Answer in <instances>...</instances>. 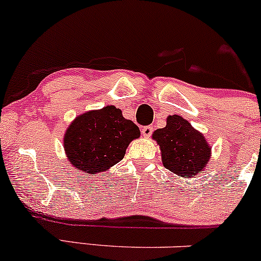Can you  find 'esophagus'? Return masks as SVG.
I'll return each mask as SVG.
<instances>
[{
  "label": "esophagus",
  "instance_id": "obj_1",
  "mask_svg": "<svg viewBox=\"0 0 261 261\" xmlns=\"http://www.w3.org/2000/svg\"><path fill=\"white\" fill-rule=\"evenodd\" d=\"M141 133H143L144 137L149 138L151 134L153 133V127L152 125H145V127H143V129H141Z\"/></svg>",
  "mask_w": 261,
  "mask_h": 261
}]
</instances>
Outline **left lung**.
<instances>
[{
  "instance_id": "left-lung-1",
  "label": "left lung",
  "mask_w": 261,
  "mask_h": 261,
  "mask_svg": "<svg viewBox=\"0 0 261 261\" xmlns=\"http://www.w3.org/2000/svg\"><path fill=\"white\" fill-rule=\"evenodd\" d=\"M161 147L165 168L182 178L202 172L211 157V147L204 137L181 116L167 118V125L153 133Z\"/></svg>"
}]
</instances>
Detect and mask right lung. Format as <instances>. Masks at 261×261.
Listing matches in <instances>:
<instances>
[{"label": "right lung", "mask_w": 261, "mask_h": 261, "mask_svg": "<svg viewBox=\"0 0 261 261\" xmlns=\"http://www.w3.org/2000/svg\"><path fill=\"white\" fill-rule=\"evenodd\" d=\"M139 137V127L111 105L79 116L66 129L64 149L73 167L95 174L120 162Z\"/></svg>", "instance_id": "add662e5"}]
</instances>
